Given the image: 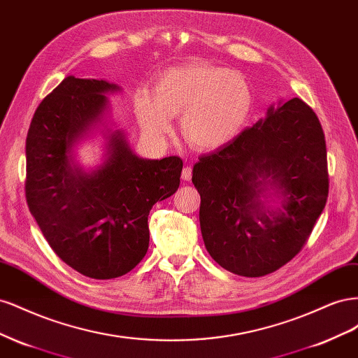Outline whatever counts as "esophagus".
Here are the masks:
<instances>
[{
  "instance_id": "esophagus-1",
  "label": "esophagus",
  "mask_w": 358,
  "mask_h": 358,
  "mask_svg": "<svg viewBox=\"0 0 358 358\" xmlns=\"http://www.w3.org/2000/svg\"><path fill=\"white\" fill-rule=\"evenodd\" d=\"M191 176H192V169L191 167H183L182 170V179L183 180H191Z\"/></svg>"
}]
</instances>
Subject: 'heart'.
I'll use <instances>...</instances> for the list:
<instances>
[{"label":"heart","instance_id":"heart-1","mask_svg":"<svg viewBox=\"0 0 358 358\" xmlns=\"http://www.w3.org/2000/svg\"><path fill=\"white\" fill-rule=\"evenodd\" d=\"M254 107L251 83L239 71L188 62L162 71L152 92L134 94V112L143 131L164 138L171 117L180 115V133L196 149H218L242 133Z\"/></svg>","mask_w":358,"mask_h":358}]
</instances>
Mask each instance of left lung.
Masks as SVG:
<instances>
[{"mask_svg":"<svg viewBox=\"0 0 358 358\" xmlns=\"http://www.w3.org/2000/svg\"><path fill=\"white\" fill-rule=\"evenodd\" d=\"M192 183L215 262L246 278L275 272L300 252L327 201V149L317 115L300 99L270 106L266 119L200 157Z\"/></svg>","mask_w":358,"mask_h":358,"instance_id":"1","label":"left lung"}]
</instances>
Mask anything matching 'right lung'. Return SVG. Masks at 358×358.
I'll list each match as a JSON object with an SVG mask.
<instances>
[{
	"label": "right lung",
	"mask_w": 358,
	"mask_h": 358,
	"mask_svg": "<svg viewBox=\"0 0 358 358\" xmlns=\"http://www.w3.org/2000/svg\"><path fill=\"white\" fill-rule=\"evenodd\" d=\"M106 80L69 76L32 116L27 136L25 194L45 239L76 272L112 279L133 270L148 252V216L179 188V157L138 158L122 131L107 136L106 159L86 173L73 148L109 107ZM109 131V129H107Z\"/></svg>",
	"instance_id": "1"
}]
</instances>
